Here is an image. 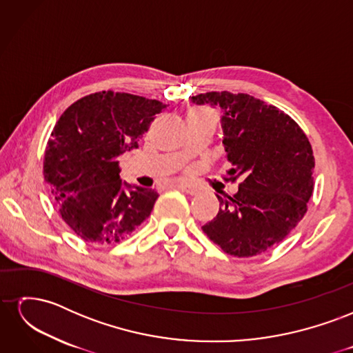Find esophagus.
Instances as JSON below:
<instances>
[{"instance_id": "34e87169", "label": "esophagus", "mask_w": 353, "mask_h": 353, "mask_svg": "<svg viewBox=\"0 0 353 353\" xmlns=\"http://www.w3.org/2000/svg\"><path fill=\"white\" fill-rule=\"evenodd\" d=\"M174 187L175 188H179V190H183V191H185L187 194H197V191H199V188L197 187H194V185H191V184H187V183H181V181H178V183H175L174 184Z\"/></svg>"}]
</instances>
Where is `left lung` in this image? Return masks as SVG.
I'll return each mask as SVG.
<instances>
[{"label": "left lung", "mask_w": 353, "mask_h": 353, "mask_svg": "<svg viewBox=\"0 0 353 353\" xmlns=\"http://www.w3.org/2000/svg\"><path fill=\"white\" fill-rule=\"evenodd\" d=\"M191 101L222 112V144L232 165L223 179H241L236 194H216L219 212L203 232L237 258L270 250L307 210L315 168L311 143L290 116L249 94L212 91Z\"/></svg>", "instance_id": "8db88e82"}]
</instances>
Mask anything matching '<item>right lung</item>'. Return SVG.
<instances>
[{
	"label": "right lung",
	"mask_w": 353,
	"mask_h": 353,
	"mask_svg": "<svg viewBox=\"0 0 353 353\" xmlns=\"http://www.w3.org/2000/svg\"><path fill=\"white\" fill-rule=\"evenodd\" d=\"M166 104L101 91L74 101L57 121L44 154V179L61 219L82 240L114 244L150 216L159 194L119 176V157L138 148Z\"/></svg>",
	"instance_id": "right-lung-1"
}]
</instances>
